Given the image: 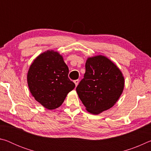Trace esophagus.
I'll use <instances>...</instances> for the list:
<instances>
[{"label": "esophagus", "mask_w": 151, "mask_h": 151, "mask_svg": "<svg viewBox=\"0 0 151 151\" xmlns=\"http://www.w3.org/2000/svg\"><path fill=\"white\" fill-rule=\"evenodd\" d=\"M74 83H75V85H76V86L78 85V83H79V81L78 80H75V81H74Z\"/></svg>", "instance_id": "34e87169"}]
</instances>
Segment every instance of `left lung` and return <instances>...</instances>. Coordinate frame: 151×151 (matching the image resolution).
<instances>
[{
  "instance_id": "8db88e82",
  "label": "left lung",
  "mask_w": 151,
  "mask_h": 151,
  "mask_svg": "<svg viewBox=\"0 0 151 151\" xmlns=\"http://www.w3.org/2000/svg\"><path fill=\"white\" fill-rule=\"evenodd\" d=\"M85 68L76 91L87 111L98 114L118 101L123 91L124 76L111 60L102 55L88 58Z\"/></svg>"
}]
</instances>
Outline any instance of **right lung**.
I'll use <instances>...</instances> for the list:
<instances>
[{
  "mask_svg": "<svg viewBox=\"0 0 151 151\" xmlns=\"http://www.w3.org/2000/svg\"><path fill=\"white\" fill-rule=\"evenodd\" d=\"M68 68L59 53L47 50L35 58L28 71L29 90L46 109L59 107L75 85L68 78Z\"/></svg>",
  "mask_w": 151,
  "mask_h": 151,
  "instance_id": "1",
  "label": "right lung"
}]
</instances>
